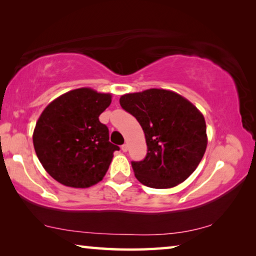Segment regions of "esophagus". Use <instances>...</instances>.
<instances>
[{
	"mask_svg": "<svg viewBox=\"0 0 256 256\" xmlns=\"http://www.w3.org/2000/svg\"><path fill=\"white\" fill-rule=\"evenodd\" d=\"M120 149H122L123 152H126L128 149V144H123L122 146H120Z\"/></svg>",
	"mask_w": 256,
	"mask_h": 256,
	"instance_id": "obj_1",
	"label": "esophagus"
}]
</instances>
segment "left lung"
Wrapping results in <instances>:
<instances>
[{
    "label": "left lung",
    "instance_id": "8db88e82",
    "mask_svg": "<svg viewBox=\"0 0 256 256\" xmlns=\"http://www.w3.org/2000/svg\"><path fill=\"white\" fill-rule=\"evenodd\" d=\"M120 104L138 120L146 136V158L131 162L138 180L152 188L183 183L196 170L208 144L206 120L198 108L164 89L126 94Z\"/></svg>",
    "mask_w": 256,
    "mask_h": 256
}]
</instances>
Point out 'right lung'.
Segmentation results:
<instances>
[{
	"instance_id": "add662e5",
	"label": "right lung",
	"mask_w": 256,
	"mask_h": 256,
	"mask_svg": "<svg viewBox=\"0 0 256 256\" xmlns=\"http://www.w3.org/2000/svg\"><path fill=\"white\" fill-rule=\"evenodd\" d=\"M110 94L90 88L71 90L52 102L34 128V151L58 183L86 188L102 180L118 146L99 115L110 105Z\"/></svg>"
}]
</instances>
